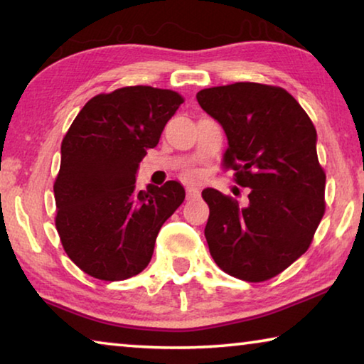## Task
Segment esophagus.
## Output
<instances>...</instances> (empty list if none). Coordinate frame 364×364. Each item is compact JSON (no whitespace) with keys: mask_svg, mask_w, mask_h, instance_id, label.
<instances>
[{"mask_svg":"<svg viewBox=\"0 0 364 364\" xmlns=\"http://www.w3.org/2000/svg\"><path fill=\"white\" fill-rule=\"evenodd\" d=\"M199 196H200L199 189L193 186V184H191V186H186V197H188V199H196V197H199Z\"/></svg>","mask_w":364,"mask_h":364,"instance_id":"obj_1","label":"esophagus"}]
</instances>
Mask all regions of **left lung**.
<instances>
[{"mask_svg":"<svg viewBox=\"0 0 364 364\" xmlns=\"http://www.w3.org/2000/svg\"><path fill=\"white\" fill-rule=\"evenodd\" d=\"M196 97L225 130V165L250 189L244 207L213 188L202 191L210 208L204 231L210 255L234 278L267 281L305 254L324 215L316 130L278 86L241 82Z\"/></svg>","mask_w":364,"mask_h":364,"instance_id":"left-lung-1","label":"left lung"}]
</instances>
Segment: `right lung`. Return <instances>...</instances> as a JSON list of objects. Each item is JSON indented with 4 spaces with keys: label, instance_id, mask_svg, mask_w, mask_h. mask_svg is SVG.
I'll use <instances>...</instances> for the list:
<instances>
[{
    "label": "right lung",
    "instance_id": "1",
    "mask_svg": "<svg viewBox=\"0 0 364 364\" xmlns=\"http://www.w3.org/2000/svg\"><path fill=\"white\" fill-rule=\"evenodd\" d=\"M183 104L170 90L127 86L85 104L60 146L56 228L86 274L123 281L149 264L160 228L184 200L178 181L136 191L146 151Z\"/></svg>",
    "mask_w": 364,
    "mask_h": 364
}]
</instances>
